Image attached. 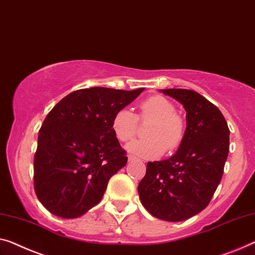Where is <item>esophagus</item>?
<instances>
[{
  "label": "esophagus",
  "mask_w": 255,
  "mask_h": 255,
  "mask_svg": "<svg viewBox=\"0 0 255 255\" xmlns=\"http://www.w3.org/2000/svg\"><path fill=\"white\" fill-rule=\"evenodd\" d=\"M135 160V157H132V155H128V161H134Z\"/></svg>",
  "instance_id": "34e87169"
}]
</instances>
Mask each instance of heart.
Segmentation results:
<instances>
[{"label": "heart", "mask_w": 255, "mask_h": 255, "mask_svg": "<svg viewBox=\"0 0 255 255\" xmlns=\"http://www.w3.org/2000/svg\"><path fill=\"white\" fill-rule=\"evenodd\" d=\"M139 119L152 120L146 135L149 138L132 140L126 146L128 153L154 159L164 154L166 147L174 150L183 140L185 125L175 113L173 103L160 95L146 98L139 104ZM137 117L128 109H120L112 118V131L121 142H128L137 131Z\"/></svg>", "instance_id": "obj_1"}]
</instances>
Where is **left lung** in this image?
I'll use <instances>...</instances> for the list:
<instances>
[{"label": "left lung", "mask_w": 255, "mask_h": 255, "mask_svg": "<svg viewBox=\"0 0 255 255\" xmlns=\"http://www.w3.org/2000/svg\"><path fill=\"white\" fill-rule=\"evenodd\" d=\"M160 91L183 105L187 128L175 154L147 162L138 195L151 215L178 222L198 214L211 201L223 175L230 131L221 111L197 91Z\"/></svg>", "instance_id": "1"}]
</instances>
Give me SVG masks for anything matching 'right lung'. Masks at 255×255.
Listing matches in <instances>:
<instances>
[{
	"mask_svg": "<svg viewBox=\"0 0 255 255\" xmlns=\"http://www.w3.org/2000/svg\"><path fill=\"white\" fill-rule=\"evenodd\" d=\"M143 90H77L48 113L34 157V189L51 214L79 218L103 198L109 180L128 159L112 118Z\"/></svg>",
	"mask_w": 255,
	"mask_h": 255,
	"instance_id": "add662e5",
	"label": "right lung"
}]
</instances>
